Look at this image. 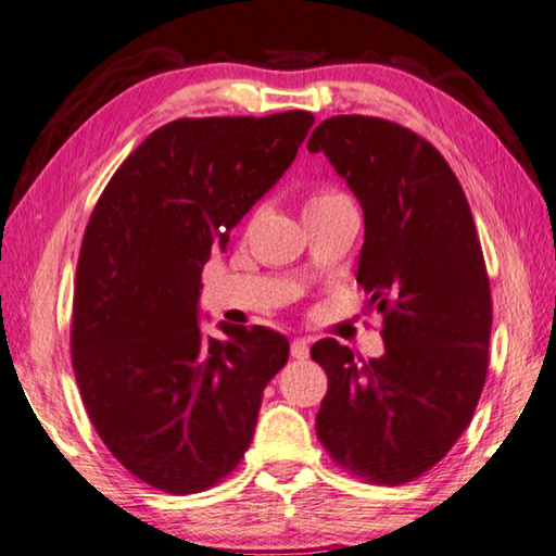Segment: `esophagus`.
I'll list each match as a JSON object with an SVG mask.
<instances>
[{
  "label": "esophagus",
  "instance_id": "obj_1",
  "mask_svg": "<svg viewBox=\"0 0 556 556\" xmlns=\"http://www.w3.org/2000/svg\"><path fill=\"white\" fill-rule=\"evenodd\" d=\"M290 355L295 361H305L307 355H309V345H307V341L305 339H295L290 343Z\"/></svg>",
  "mask_w": 556,
  "mask_h": 556
}]
</instances>
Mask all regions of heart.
<instances>
[{
    "label": "heart",
    "instance_id": "1",
    "mask_svg": "<svg viewBox=\"0 0 556 556\" xmlns=\"http://www.w3.org/2000/svg\"><path fill=\"white\" fill-rule=\"evenodd\" d=\"M339 203H351V198L345 195L343 191H339V188L324 186V188H317V191L309 195L307 213L324 211V207H331V205H339Z\"/></svg>",
    "mask_w": 556,
    "mask_h": 556
}]
</instances>
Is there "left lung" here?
<instances>
[{
  "label": "left lung",
  "mask_w": 556,
  "mask_h": 556,
  "mask_svg": "<svg viewBox=\"0 0 556 556\" xmlns=\"http://www.w3.org/2000/svg\"><path fill=\"white\" fill-rule=\"evenodd\" d=\"M361 201L358 282L382 314L384 355L312 345L329 377L317 438L370 484H406L450 453L489 368L491 290L463 186L431 142L372 115H333L309 135Z\"/></svg>",
  "instance_id": "obj_1"
}]
</instances>
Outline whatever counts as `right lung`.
I'll list each match as a JSON object with an SVG mask.
<instances>
[{
    "label": "right lung",
    "mask_w": 556,
    "mask_h": 556,
    "mask_svg": "<svg viewBox=\"0 0 556 556\" xmlns=\"http://www.w3.org/2000/svg\"><path fill=\"white\" fill-rule=\"evenodd\" d=\"M309 111L179 118L156 128L103 188L72 302V368L111 455L166 494L225 479L254 438L261 394L290 345L266 327H198L213 244L276 186Z\"/></svg>",
    "instance_id": "obj_1"
}]
</instances>
